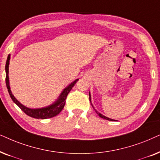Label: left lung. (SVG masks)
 I'll return each instance as SVG.
<instances>
[{"instance_id": "left-lung-1", "label": "left lung", "mask_w": 160, "mask_h": 160, "mask_svg": "<svg viewBox=\"0 0 160 160\" xmlns=\"http://www.w3.org/2000/svg\"><path fill=\"white\" fill-rule=\"evenodd\" d=\"M91 93H90V92H89V99H90V102H91ZM91 105H92V104H91ZM92 107H93V109H94V108H93V106L92 105ZM94 110H95V112H97V113L99 115V117H101V118H104V119H106V120H108V121H115L116 120H113V119H112V118H108V117H106V116H103V115L102 114H101V113H99V112L97 111V110L96 109H94Z\"/></svg>"}]
</instances>
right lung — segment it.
<instances>
[{"instance_id": "add662e5", "label": "right lung", "mask_w": 160, "mask_h": 160, "mask_svg": "<svg viewBox=\"0 0 160 160\" xmlns=\"http://www.w3.org/2000/svg\"><path fill=\"white\" fill-rule=\"evenodd\" d=\"M10 56V54L8 55L7 60H6V87H7L8 93H9L10 97L12 98V101H13L25 114L32 117V118H35L38 119H46L52 118V117L57 116V115L60 113V112L63 110V108L65 105L66 99H67L68 93H69V91L72 90V88H73V86L75 85L76 82H78L79 79H77V80H74V82H72L71 84H69V86L66 87V88L62 91V92L61 93V94L59 95L58 99L55 100L52 104H51V105L47 106V107L41 108H27L25 107V105H23L22 104H21L20 102L14 97V96L12 94V91H11L9 85V78H8V66H9Z\"/></svg>"}]
</instances>
